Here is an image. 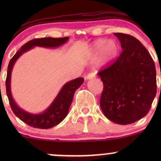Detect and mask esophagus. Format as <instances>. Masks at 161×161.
I'll list each match as a JSON object with an SVG mask.
<instances>
[{"instance_id":"obj_1","label":"esophagus","mask_w":161,"mask_h":161,"mask_svg":"<svg viewBox=\"0 0 161 161\" xmlns=\"http://www.w3.org/2000/svg\"><path fill=\"white\" fill-rule=\"evenodd\" d=\"M95 77V73H88V74L87 75L86 77H85V79H86V80H88V79H94Z\"/></svg>"}]
</instances>
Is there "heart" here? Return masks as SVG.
Instances as JSON below:
<instances>
[{
	"label": "heart",
	"mask_w": 161,
	"mask_h": 161,
	"mask_svg": "<svg viewBox=\"0 0 161 161\" xmlns=\"http://www.w3.org/2000/svg\"><path fill=\"white\" fill-rule=\"evenodd\" d=\"M103 52V57L106 61H110L116 56L118 46L114 41L108 42L105 39L96 41L92 47V53L94 56H98Z\"/></svg>",
	"instance_id": "heart-1"
}]
</instances>
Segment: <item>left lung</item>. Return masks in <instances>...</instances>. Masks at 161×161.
Instances as JSON below:
<instances>
[{
	"label": "left lung",
	"instance_id": "obj_1",
	"mask_svg": "<svg viewBox=\"0 0 161 161\" xmlns=\"http://www.w3.org/2000/svg\"><path fill=\"white\" fill-rule=\"evenodd\" d=\"M123 51L98 72L104 84L100 105L105 116L117 124L133 123L146 116L157 93L156 69L147 50L135 37L114 33Z\"/></svg>",
	"mask_w": 161,
	"mask_h": 161
}]
</instances>
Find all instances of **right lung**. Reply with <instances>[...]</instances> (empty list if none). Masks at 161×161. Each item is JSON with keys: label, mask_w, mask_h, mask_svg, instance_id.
<instances>
[{"label": "right lung", "mask_w": 161, "mask_h": 161, "mask_svg": "<svg viewBox=\"0 0 161 161\" xmlns=\"http://www.w3.org/2000/svg\"><path fill=\"white\" fill-rule=\"evenodd\" d=\"M69 39V37L64 38H35L29 41L22 46L19 51L12 57L7 67V74L6 79L7 95L8 97L9 103L14 114L30 126L38 129H49L55 126L62 122L69 112L70 105L73 101L75 90L82 86L84 82L82 77H79L66 83L61 88L58 95L53 101L52 104L45 110V111L39 114H32L28 113L18 107L13 98L10 90V78L13 66L19 57L23 53L33 48L35 46L44 47H57L65 44Z\"/></svg>", "instance_id": "obj_1"}]
</instances>
